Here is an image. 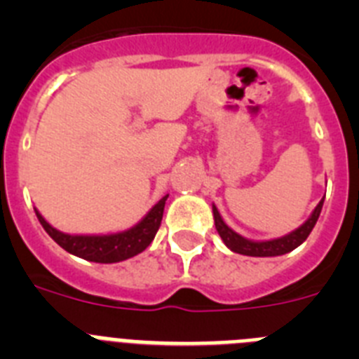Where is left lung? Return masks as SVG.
<instances>
[{"mask_svg": "<svg viewBox=\"0 0 359 359\" xmlns=\"http://www.w3.org/2000/svg\"><path fill=\"white\" fill-rule=\"evenodd\" d=\"M322 207L323 199H320V203L315 207V210L311 212L309 217H307L300 226L294 228L293 231H290L286 236L275 237V239L268 241L248 239V237H243L241 233H237L236 230H231V228L224 223V219L221 217V214H219L215 205H212V214H214L215 230H217V233L221 236L223 243L226 244V248H230L231 252L248 257H278L284 255V253L293 252L294 248H298V246L307 239V236H309L311 230L315 228L316 221H318Z\"/></svg>", "mask_w": 359, "mask_h": 359, "instance_id": "left-lung-1", "label": "left lung"}]
</instances>
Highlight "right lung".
<instances>
[{"label": "right lung", "instance_id": "right-lung-1", "mask_svg": "<svg viewBox=\"0 0 359 359\" xmlns=\"http://www.w3.org/2000/svg\"><path fill=\"white\" fill-rule=\"evenodd\" d=\"M167 198L169 194L163 196L135 226L122 231H113V233H66L53 228L37 208L34 210L46 233L66 252L81 257L84 261L113 264V262L128 261L131 257L138 255L152 243L163 217Z\"/></svg>", "mask_w": 359, "mask_h": 359}]
</instances>
